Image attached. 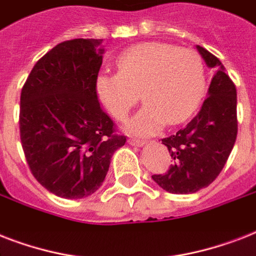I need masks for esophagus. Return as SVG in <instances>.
<instances>
[{
    "mask_svg": "<svg viewBox=\"0 0 256 256\" xmlns=\"http://www.w3.org/2000/svg\"><path fill=\"white\" fill-rule=\"evenodd\" d=\"M128 142L130 144H132V146H144V144H146L144 140H136V138H132H132H128Z\"/></svg>",
    "mask_w": 256,
    "mask_h": 256,
    "instance_id": "34e87169",
    "label": "esophagus"
}]
</instances>
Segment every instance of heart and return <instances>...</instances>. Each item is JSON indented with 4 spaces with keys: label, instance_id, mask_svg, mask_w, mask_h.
Instances as JSON below:
<instances>
[{
    "label": "heart",
    "instance_id": "heart-1",
    "mask_svg": "<svg viewBox=\"0 0 256 256\" xmlns=\"http://www.w3.org/2000/svg\"><path fill=\"white\" fill-rule=\"evenodd\" d=\"M116 72L96 77V96L112 118L122 120L142 94L146 106L128 124L140 136L154 134L164 124H183L206 94V69L194 50L160 42L140 44L116 58Z\"/></svg>",
    "mask_w": 256,
    "mask_h": 256
}]
</instances>
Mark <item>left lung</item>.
<instances>
[{
  "mask_svg": "<svg viewBox=\"0 0 256 256\" xmlns=\"http://www.w3.org/2000/svg\"><path fill=\"white\" fill-rule=\"evenodd\" d=\"M214 77L208 96L199 112L176 134L162 140L172 164L154 182L174 194H191L207 187L220 174L238 134L236 88L222 62L202 46H196Z\"/></svg>",
  "mask_w": 256,
  "mask_h": 256,
  "instance_id": "1",
  "label": "left lung"
}]
</instances>
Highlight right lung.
I'll return each instance as SVG.
<instances>
[{
    "label": "right lung",
    "mask_w": 256,
    "mask_h": 256,
    "mask_svg": "<svg viewBox=\"0 0 256 256\" xmlns=\"http://www.w3.org/2000/svg\"><path fill=\"white\" fill-rule=\"evenodd\" d=\"M100 42L58 44L38 60L22 88L20 134L26 162L34 178L61 198L96 192L114 152L126 142L96 96Z\"/></svg>",
    "instance_id": "add662e5"
}]
</instances>
